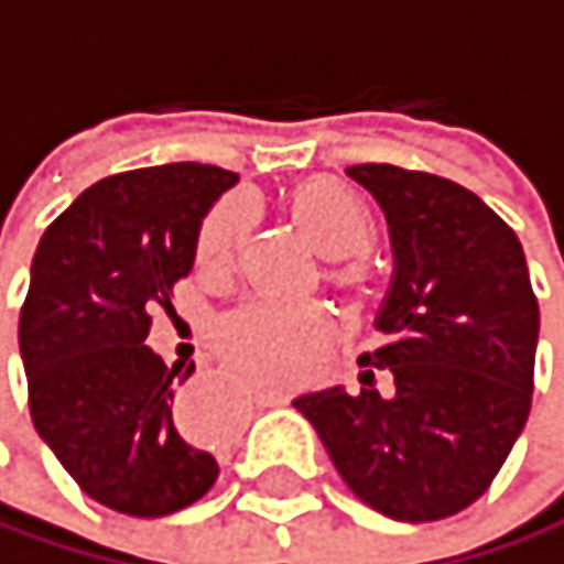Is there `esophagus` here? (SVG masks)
I'll list each match as a JSON object with an SVG mask.
<instances>
[{"instance_id": "esophagus-1", "label": "esophagus", "mask_w": 564, "mask_h": 564, "mask_svg": "<svg viewBox=\"0 0 564 564\" xmlns=\"http://www.w3.org/2000/svg\"><path fill=\"white\" fill-rule=\"evenodd\" d=\"M288 391H263L257 401L267 404V408H276V404H288ZM180 427L183 431H196V434H210V437H220L234 427V411L227 404V391L196 378L189 388H186V401L180 404Z\"/></svg>"}]
</instances>
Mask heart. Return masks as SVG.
<instances>
[{
    "mask_svg": "<svg viewBox=\"0 0 564 564\" xmlns=\"http://www.w3.org/2000/svg\"><path fill=\"white\" fill-rule=\"evenodd\" d=\"M291 210L307 240L337 260L334 276L340 284L360 280V270L347 260L365 253L375 237L368 204L337 180H311L291 196ZM250 224V204L240 196L207 217L196 240V257L210 270H224ZM334 321L321 304H250L230 314L217 330V347L237 368L260 384H294L330 344Z\"/></svg>",
    "mask_w": 564,
    "mask_h": 564,
    "instance_id": "1",
    "label": "heart"
}]
</instances>
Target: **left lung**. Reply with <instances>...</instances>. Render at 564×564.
I'll list each match as a JSON object with an SVG mask.
<instances>
[{"label": "left lung", "instance_id": "obj_1", "mask_svg": "<svg viewBox=\"0 0 564 564\" xmlns=\"http://www.w3.org/2000/svg\"><path fill=\"white\" fill-rule=\"evenodd\" d=\"M388 220L391 280L360 354V394L307 391L347 488L394 521H437L485 495L529 421L539 301L514 230L471 189L391 163L347 166ZM389 375L373 388V371Z\"/></svg>", "mask_w": 564, "mask_h": 564}]
</instances>
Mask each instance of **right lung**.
I'll list each match as a JSON object with an SVG mask.
<instances>
[{
    "label": "right lung",
    "mask_w": 564,
    "mask_h": 564,
    "mask_svg": "<svg viewBox=\"0 0 564 564\" xmlns=\"http://www.w3.org/2000/svg\"><path fill=\"white\" fill-rule=\"evenodd\" d=\"M207 163L116 173L43 234L19 314L39 437L99 505L163 518L204 498L220 465L210 434L180 427V368L147 347L150 311L193 270L204 217L237 186ZM193 375L183 371L180 384Z\"/></svg>",
    "instance_id": "obj_1"
}]
</instances>
